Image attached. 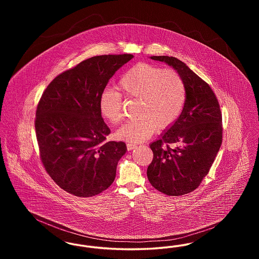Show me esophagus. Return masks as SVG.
I'll return each instance as SVG.
<instances>
[{
  "label": "esophagus",
  "instance_id": "esophagus-1",
  "mask_svg": "<svg viewBox=\"0 0 259 259\" xmlns=\"http://www.w3.org/2000/svg\"><path fill=\"white\" fill-rule=\"evenodd\" d=\"M126 147H127V149H128V150H132V149H134V148L137 147V145H135V144H131V143H128V144L126 145Z\"/></svg>",
  "mask_w": 259,
  "mask_h": 259
}]
</instances>
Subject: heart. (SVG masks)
Instances as JSON below:
<instances>
[{"instance_id":"1","label":"heart","mask_w":259,"mask_h":259,"mask_svg":"<svg viewBox=\"0 0 259 259\" xmlns=\"http://www.w3.org/2000/svg\"><path fill=\"white\" fill-rule=\"evenodd\" d=\"M117 88L125 97L139 100L137 114L140 117L126 122L117 131L119 139L129 142L145 141L158 127H171L182 114L186 102V87L181 74L146 62L137 63L126 70ZM99 110L111 123L121 122V94L115 89H105L99 98Z\"/></svg>"}]
</instances>
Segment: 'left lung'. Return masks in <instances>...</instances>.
Returning <instances> with one entry per match:
<instances>
[{"instance_id": "left-lung-1", "label": "left lung", "mask_w": 259, "mask_h": 259, "mask_svg": "<svg viewBox=\"0 0 259 259\" xmlns=\"http://www.w3.org/2000/svg\"><path fill=\"white\" fill-rule=\"evenodd\" d=\"M150 58L167 63L183 76L186 102L178 120L149 146L153 159L147 171L148 181L166 195H185L201 185L222 146L220 103L209 84L184 62L172 56Z\"/></svg>"}]
</instances>
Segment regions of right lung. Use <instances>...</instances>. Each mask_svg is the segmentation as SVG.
<instances>
[{
  "label": "right lung",
  "instance_id": "1",
  "mask_svg": "<svg viewBox=\"0 0 259 259\" xmlns=\"http://www.w3.org/2000/svg\"><path fill=\"white\" fill-rule=\"evenodd\" d=\"M132 54L94 56L58 74L37 104L35 128L39 158L50 178L77 197H91L113 183L127 148L107 142L110 128L99 98Z\"/></svg>",
  "mask_w": 259,
  "mask_h": 259
}]
</instances>
